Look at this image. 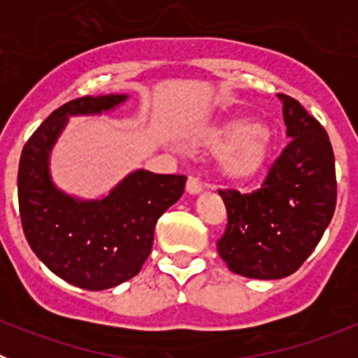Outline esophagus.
I'll return each mask as SVG.
<instances>
[{
  "instance_id": "34e87169",
  "label": "esophagus",
  "mask_w": 358,
  "mask_h": 358,
  "mask_svg": "<svg viewBox=\"0 0 358 358\" xmlns=\"http://www.w3.org/2000/svg\"><path fill=\"white\" fill-rule=\"evenodd\" d=\"M186 192H188L189 195H197L202 192V182L199 181L197 177L189 176L188 177V182H186Z\"/></svg>"
}]
</instances>
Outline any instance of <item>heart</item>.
I'll list each match as a JSON object with an SVG mask.
<instances>
[{"instance_id": "1", "label": "heart", "mask_w": 358, "mask_h": 358, "mask_svg": "<svg viewBox=\"0 0 358 358\" xmlns=\"http://www.w3.org/2000/svg\"><path fill=\"white\" fill-rule=\"evenodd\" d=\"M206 143L218 148V172L229 181L245 182L265 169L273 138L265 125L248 118H233L215 127Z\"/></svg>"}]
</instances>
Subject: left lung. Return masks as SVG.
I'll return each instance as SVG.
<instances>
[{
  "label": "left lung",
  "mask_w": 358,
  "mask_h": 358,
  "mask_svg": "<svg viewBox=\"0 0 358 358\" xmlns=\"http://www.w3.org/2000/svg\"><path fill=\"white\" fill-rule=\"evenodd\" d=\"M289 145L251 194L218 189L227 211L218 255L235 274L290 276L312 255L337 204L335 157L321 123L296 98L280 93Z\"/></svg>",
  "instance_id": "8db88e82"
}]
</instances>
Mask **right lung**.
<instances>
[{
	"label": "right lung",
	"instance_id": "add662e5",
	"mask_svg": "<svg viewBox=\"0 0 358 358\" xmlns=\"http://www.w3.org/2000/svg\"><path fill=\"white\" fill-rule=\"evenodd\" d=\"M125 94L82 96L55 109L24 143L17 172L19 215L31 251L57 276L103 290L140 273L157 218L179 201L186 177L136 170L102 201H77L50 181L48 156L68 116L98 115Z\"/></svg>",
	"mask_w": 358,
	"mask_h": 358
}]
</instances>
